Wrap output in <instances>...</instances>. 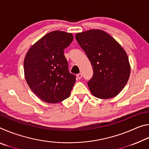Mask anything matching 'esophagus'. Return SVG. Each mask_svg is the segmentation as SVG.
I'll use <instances>...</instances> for the list:
<instances>
[{
	"label": "esophagus",
	"instance_id": "1",
	"mask_svg": "<svg viewBox=\"0 0 149 149\" xmlns=\"http://www.w3.org/2000/svg\"><path fill=\"white\" fill-rule=\"evenodd\" d=\"M77 78H78V79H81V77H82V74H81V73H79V74H77Z\"/></svg>",
	"mask_w": 149,
	"mask_h": 149
}]
</instances>
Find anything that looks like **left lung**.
<instances>
[{
    "instance_id": "1",
    "label": "left lung",
    "mask_w": 149,
    "mask_h": 149,
    "mask_svg": "<svg viewBox=\"0 0 149 149\" xmlns=\"http://www.w3.org/2000/svg\"><path fill=\"white\" fill-rule=\"evenodd\" d=\"M75 39L92 65L93 76L88 82L92 95L100 99L117 96L130 75L131 67L125 50L100 29L78 33Z\"/></svg>"
}]
</instances>
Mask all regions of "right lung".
Returning <instances> with one entry per match:
<instances>
[{"mask_svg":"<svg viewBox=\"0 0 149 149\" xmlns=\"http://www.w3.org/2000/svg\"><path fill=\"white\" fill-rule=\"evenodd\" d=\"M73 38L70 33L51 31L33 45L25 56L27 84L44 102L55 104L70 97L75 76L69 72L64 49Z\"/></svg>","mask_w":149,"mask_h":149,"instance_id":"1","label":"right lung"}]
</instances>
